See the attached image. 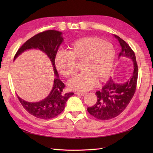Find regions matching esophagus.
Instances as JSON below:
<instances>
[{
    "mask_svg": "<svg viewBox=\"0 0 153 153\" xmlns=\"http://www.w3.org/2000/svg\"><path fill=\"white\" fill-rule=\"evenodd\" d=\"M76 95H81V96H84L85 95V93H83V92H76Z\"/></svg>",
    "mask_w": 153,
    "mask_h": 153,
    "instance_id": "34e87169",
    "label": "esophagus"
}]
</instances>
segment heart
<instances>
[{
    "label": "heart",
    "instance_id": "obj_1",
    "mask_svg": "<svg viewBox=\"0 0 153 153\" xmlns=\"http://www.w3.org/2000/svg\"><path fill=\"white\" fill-rule=\"evenodd\" d=\"M68 52L60 51L54 58L57 70L64 77L75 73L76 62H81L83 71L73 77L68 83L70 89L85 91L94 84L108 79L115 59V51L108 42L95 37H83L73 42Z\"/></svg>",
    "mask_w": 153,
    "mask_h": 153
}]
</instances>
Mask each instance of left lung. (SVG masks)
<instances>
[{"mask_svg": "<svg viewBox=\"0 0 153 153\" xmlns=\"http://www.w3.org/2000/svg\"><path fill=\"white\" fill-rule=\"evenodd\" d=\"M113 36L118 41L121 47L118 58L130 60L134 69L125 82L117 83L110 78L101 90L96 92L97 101L94 106L88 107L87 111L91 115L102 120L115 118L125 110L134 97L138 76V68L134 51L122 39L116 35Z\"/></svg>", "mask_w": 153, "mask_h": 153, "instance_id": "1", "label": "left lung"}]
</instances>
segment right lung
Returning <instances> with one entry per match:
<instances>
[{"label":"right lung","instance_id":"obj_1","mask_svg":"<svg viewBox=\"0 0 153 153\" xmlns=\"http://www.w3.org/2000/svg\"><path fill=\"white\" fill-rule=\"evenodd\" d=\"M62 32L56 30H48L38 33L27 40L19 48L14 58V60L27 50H40L47 55L51 62L55 77L50 93L44 99L38 102H28L18 98L22 105L31 115L38 118L51 119L57 116L63 111L68 99L74 93H63L64 84L61 82L56 66L54 58L60 45L64 41Z\"/></svg>","mask_w":153,"mask_h":153}]
</instances>
